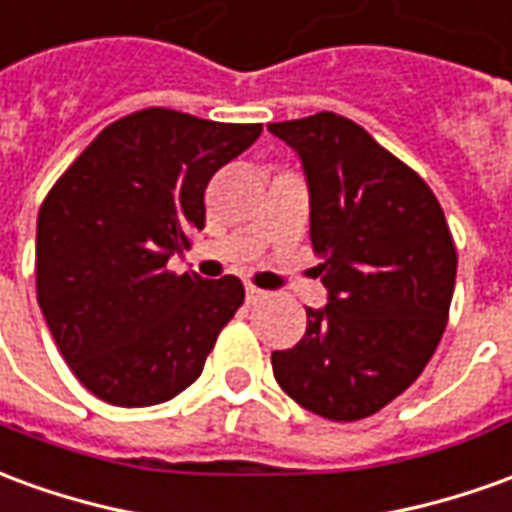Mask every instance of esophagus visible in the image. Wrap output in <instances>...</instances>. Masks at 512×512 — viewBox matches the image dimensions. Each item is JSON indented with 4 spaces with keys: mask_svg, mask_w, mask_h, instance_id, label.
I'll return each mask as SVG.
<instances>
[{
    "mask_svg": "<svg viewBox=\"0 0 512 512\" xmlns=\"http://www.w3.org/2000/svg\"><path fill=\"white\" fill-rule=\"evenodd\" d=\"M266 296H268V293L260 291L257 285H246V302H249V305H255V302L266 299Z\"/></svg>",
    "mask_w": 512,
    "mask_h": 512,
    "instance_id": "34e87169",
    "label": "esophagus"
}]
</instances>
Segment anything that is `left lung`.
<instances>
[{
  "label": "left lung",
  "instance_id": "8db88e82",
  "mask_svg": "<svg viewBox=\"0 0 512 512\" xmlns=\"http://www.w3.org/2000/svg\"><path fill=\"white\" fill-rule=\"evenodd\" d=\"M310 185L313 271L330 293L305 338L274 352L280 388L316 416L357 421L407 391L435 355L457 249L441 202L399 157L338 113L268 124Z\"/></svg>",
  "mask_w": 512,
  "mask_h": 512
}]
</instances>
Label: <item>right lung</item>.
<instances>
[{
  "mask_svg": "<svg viewBox=\"0 0 512 512\" xmlns=\"http://www.w3.org/2000/svg\"><path fill=\"white\" fill-rule=\"evenodd\" d=\"M263 124L144 107L107 124L38 210L35 288L74 377L116 407L169 402L202 374L244 305L238 277L177 274L205 227V188Z\"/></svg>",
  "mask_w": 512,
  "mask_h": 512,
  "instance_id": "right-lung-1",
  "label": "right lung"
}]
</instances>
